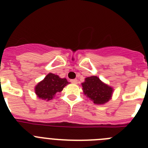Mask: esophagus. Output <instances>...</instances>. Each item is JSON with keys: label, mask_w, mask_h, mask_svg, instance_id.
I'll return each mask as SVG.
<instances>
[{"label": "esophagus", "mask_w": 148, "mask_h": 148, "mask_svg": "<svg viewBox=\"0 0 148 148\" xmlns=\"http://www.w3.org/2000/svg\"><path fill=\"white\" fill-rule=\"evenodd\" d=\"M71 82L73 84H76L78 83V80H77V79H73V80H71Z\"/></svg>", "instance_id": "obj_1"}]
</instances>
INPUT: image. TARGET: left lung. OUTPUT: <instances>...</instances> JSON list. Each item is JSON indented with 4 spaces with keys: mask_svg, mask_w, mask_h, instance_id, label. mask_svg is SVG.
<instances>
[{
    "mask_svg": "<svg viewBox=\"0 0 148 148\" xmlns=\"http://www.w3.org/2000/svg\"><path fill=\"white\" fill-rule=\"evenodd\" d=\"M82 85L84 94L94 104H104L112 99L113 88L101 81L98 76L87 77Z\"/></svg>",
    "mask_w": 148,
    "mask_h": 148,
    "instance_id": "8db88e82",
    "label": "left lung"
}]
</instances>
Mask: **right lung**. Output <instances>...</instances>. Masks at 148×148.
<instances>
[{"mask_svg":"<svg viewBox=\"0 0 148 148\" xmlns=\"http://www.w3.org/2000/svg\"><path fill=\"white\" fill-rule=\"evenodd\" d=\"M68 84L70 83L65 78H61L58 75L49 73L35 86V92L37 97L42 100H52Z\"/></svg>","mask_w":148,"mask_h":148,"instance_id":"1","label":"right lung"}]
</instances>
